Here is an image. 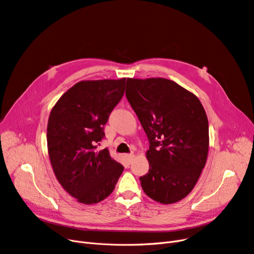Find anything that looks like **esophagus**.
<instances>
[{
    "label": "esophagus",
    "instance_id": "1",
    "mask_svg": "<svg viewBox=\"0 0 254 254\" xmlns=\"http://www.w3.org/2000/svg\"><path fill=\"white\" fill-rule=\"evenodd\" d=\"M125 158H126L127 162H129V164H130V162L132 161L133 158H134V154H126V155H125Z\"/></svg>",
    "mask_w": 254,
    "mask_h": 254
}]
</instances>
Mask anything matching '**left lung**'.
I'll use <instances>...</instances> for the list:
<instances>
[{"label":"left lung","mask_w":254,"mask_h":254,"mask_svg":"<svg viewBox=\"0 0 254 254\" xmlns=\"http://www.w3.org/2000/svg\"><path fill=\"white\" fill-rule=\"evenodd\" d=\"M126 97L148 136L146 195L161 204L186 198L206 164L208 120L199 99L166 78H127Z\"/></svg>","instance_id":"8db88e82"}]
</instances>
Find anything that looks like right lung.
<instances>
[{"instance_id": "1", "label": "right lung", "mask_w": 254, "mask_h": 254, "mask_svg": "<svg viewBox=\"0 0 254 254\" xmlns=\"http://www.w3.org/2000/svg\"><path fill=\"white\" fill-rule=\"evenodd\" d=\"M126 78L83 80L53 106L47 143L59 184L83 204L99 203L116 188L124 170L107 149L97 151L104 125L125 92Z\"/></svg>"}]
</instances>
